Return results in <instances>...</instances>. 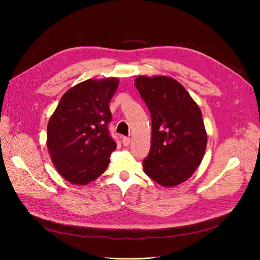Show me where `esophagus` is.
Here are the masks:
<instances>
[{"mask_svg": "<svg viewBox=\"0 0 260 260\" xmlns=\"http://www.w3.org/2000/svg\"><path fill=\"white\" fill-rule=\"evenodd\" d=\"M122 144H123L124 146H128V145L130 144V138L123 137V138H122Z\"/></svg>", "mask_w": 260, "mask_h": 260, "instance_id": "34e87169", "label": "esophagus"}]
</instances>
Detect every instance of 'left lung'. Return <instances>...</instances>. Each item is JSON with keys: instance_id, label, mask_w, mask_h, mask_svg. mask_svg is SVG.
<instances>
[{"instance_id": "1", "label": "left lung", "mask_w": 260, "mask_h": 260, "mask_svg": "<svg viewBox=\"0 0 260 260\" xmlns=\"http://www.w3.org/2000/svg\"><path fill=\"white\" fill-rule=\"evenodd\" d=\"M135 84L152 116V146L145 174L172 187L190 179L207 145L202 112L184 86L168 76H139Z\"/></svg>"}]
</instances>
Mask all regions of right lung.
<instances>
[{"instance_id":"obj_1","label":"right lung","mask_w":260,"mask_h":260,"mask_svg":"<svg viewBox=\"0 0 260 260\" xmlns=\"http://www.w3.org/2000/svg\"><path fill=\"white\" fill-rule=\"evenodd\" d=\"M118 78L89 79L61 96L48 123V146L58 174L69 183L85 185L106 170L117 144L109 136V102Z\"/></svg>"}]
</instances>
